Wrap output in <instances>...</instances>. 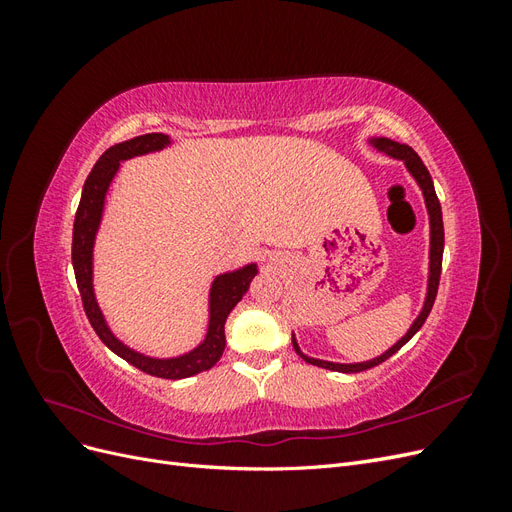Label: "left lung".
<instances>
[{"instance_id":"obj_1","label":"left lung","mask_w":512,"mask_h":512,"mask_svg":"<svg viewBox=\"0 0 512 512\" xmlns=\"http://www.w3.org/2000/svg\"><path fill=\"white\" fill-rule=\"evenodd\" d=\"M374 147L382 153H386V156L391 158H397V160H404L408 170L412 173V177L418 181V185H421L423 190V196H425V203H427V211H429V222H431V254H429V290H427V299H425V307L421 316H418L414 320V324L410 327V331L399 339V342L386 350L384 354L376 356V359L371 361H365V363H352V365H344V363H329V361H320V359H312V356H305L297 342H294L292 337V346L294 350H297V354L301 356L303 361L312 363V365H318V367H324V369H331V371H342V374H359V371H365V369H371L376 367L380 363H384L389 356H393L401 346H406L410 339L414 337V333L423 327L431 307H433V301H436V294H438V286H440V273H442V252H444V224H442V207H440V200L436 196V190H433V181H431V175L427 166L423 164V160L416 156V151L408 145H401V143H395L391 141V138H374Z\"/></svg>"}]
</instances>
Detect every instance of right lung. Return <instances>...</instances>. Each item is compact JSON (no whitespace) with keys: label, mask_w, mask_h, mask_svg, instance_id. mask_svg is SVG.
I'll use <instances>...</instances> for the list:
<instances>
[{"label":"right lung","mask_w":512,"mask_h":512,"mask_svg":"<svg viewBox=\"0 0 512 512\" xmlns=\"http://www.w3.org/2000/svg\"><path fill=\"white\" fill-rule=\"evenodd\" d=\"M168 143L170 141L166 134L153 132V134L136 136L132 141L119 143L102 153L83 185L81 203L74 215L72 267L76 275V286H79V292H81L83 309L91 322V327H94V331L102 339V344L106 348H111L117 356H121L123 361H128L130 365L145 371L149 376L181 380V378L196 376L200 371H207L220 361L226 346V335H224L226 318L232 312V307L241 301L243 294L250 290V284L258 273L256 265H247L241 271L215 277L213 288H211V318H209V331H207L205 342L188 354L177 356V359H166V361L149 359V356L138 354L123 346L119 339H115V335L106 327L94 297V288H91V250H94V237L102 218L108 183H111V179L115 177L119 162L134 156H143V153H149V151H158Z\"/></svg>","instance_id":"obj_1"}]
</instances>
